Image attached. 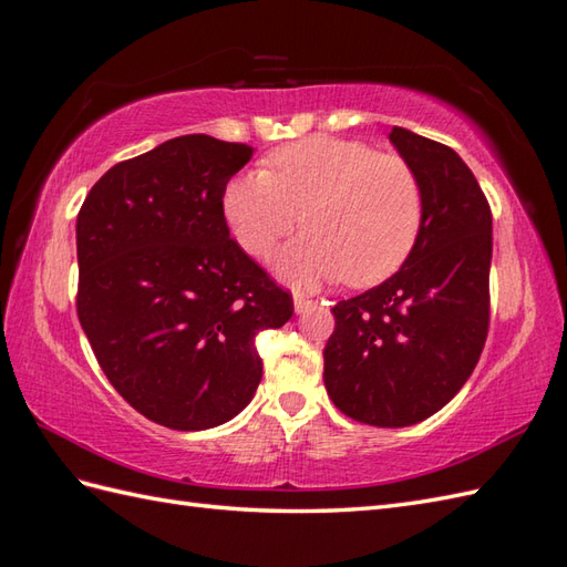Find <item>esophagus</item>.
I'll return each instance as SVG.
<instances>
[{
    "instance_id": "obj_1",
    "label": "esophagus",
    "mask_w": 567,
    "mask_h": 567,
    "mask_svg": "<svg viewBox=\"0 0 567 567\" xmlns=\"http://www.w3.org/2000/svg\"><path fill=\"white\" fill-rule=\"evenodd\" d=\"M312 306H316V303H312L310 298H306V296H293V310H296V312H306V310H310Z\"/></svg>"
}]
</instances>
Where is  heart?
<instances>
[{"instance_id":"1","label":"heart","mask_w":567,"mask_h":567,"mask_svg":"<svg viewBox=\"0 0 567 567\" xmlns=\"http://www.w3.org/2000/svg\"><path fill=\"white\" fill-rule=\"evenodd\" d=\"M223 218L251 257H267L300 223L308 228L274 257L293 286L344 276L383 281L408 259L422 228L424 198L405 159L347 137L312 135L269 157L267 172H243L223 188Z\"/></svg>"}]
</instances>
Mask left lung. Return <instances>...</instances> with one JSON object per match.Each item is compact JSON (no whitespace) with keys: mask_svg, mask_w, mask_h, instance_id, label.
Returning a JSON list of instances; mask_svg holds the SVG:
<instances>
[{"mask_svg":"<svg viewBox=\"0 0 567 567\" xmlns=\"http://www.w3.org/2000/svg\"><path fill=\"white\" fill-rule=\"evenodd\" d=\"M390 143L420 179L422 228L390 279L332 308L324 388L351 420L410 426L442 410L481 359L493 213L454 150L398 125Z\"/></svg>","mask_w":567,"mask_h":567,"instance_id":"8db88e82","label":"left lung"}]
</instances>
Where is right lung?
<instances>
[{"mask_svg": "<svg viewBox=\"0 0 567 567\" xmlns=\"http://www.w3.org/2000/svg\"><path fill=\"white\" fill-rule=\"evenodd\" d=\"M245 143L179 135L118 162L78 216V316L111 385L147 420L210 430L261 381L255 337L293 316L223 218Z\"/></svg>", "mask_w": 567, "mask_h": 567, "instance_id": "obj_1", "label": "right lung"}]
</instances>
